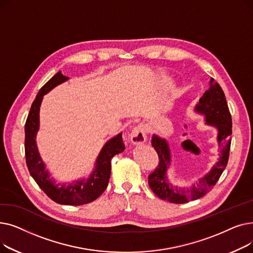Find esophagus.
Instances as JSON below:
<instances>
[{"mask_svg":"<svg viewBox=\"0 0 253 253\" xmlns=\"http://www.w3.org/2000/svg\"><path fill=\"white\" fill-rule=\"evenodd\" d=\"M130 140L134 144H140L147 140V128L143 124H138L132 129L130 133Z\"/></svg>","mask_w":253,"mask_h":253,"instance_id":"34e87169","label":"esophagus"}]
</instances>
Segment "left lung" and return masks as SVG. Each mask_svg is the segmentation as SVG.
Segmentation results:
<instances>
[{"label":"left lung","instance_id":"left-lung-1","mask_svg":"<svg viewBox=\"0 0 253 253\" xmlns=\"http://www.w3.org/2000/svg\"><path fill=\"white\" fill-rule=\"evenodd\" d=\"M196 111L205 115L207 124L218 129L217 141L219 143L220 158L209 173L199 180L193 188L180 189L172 187L166 177V170L170 162L169 147L164 139L154 135L152 144L158 154L159 164L150 173L148 181L150 188L159 198L171 203L183 204L205 196L214 187L228 164L232 139V117L224 93L213 79L210 80L209 89L196 105Z\"/></svg>","mask_w":253,"mask_h":253}]
</instances>
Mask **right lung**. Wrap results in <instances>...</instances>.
<instances>
[{
	"label": "right lung",
	"instance_id": "1",
	"mask_svg": "<svg viewBox=\"0 0 253 253\" xmlns=\"http://www.w3.org/2000/svg\"><path fill=\"white\" fill-rule=\"evenodd\" d=\"M65 80H68V77L63 76L61 72L53 76L40 89L31 106L24 126L25 161L31 175L51 200L58 204L77 206L93 202L105 191L111 176L112 159L125 150V144L122 139V133L106 142L98 156L96 167L87 181L81 180L71 185H58L49 178L48 172L45 170L43 161L38 153L35 139L39 129V111L43 95Z\"/></svg>",
	"mask_w": 253,
	"mask_h": 253
}]
</instances>
